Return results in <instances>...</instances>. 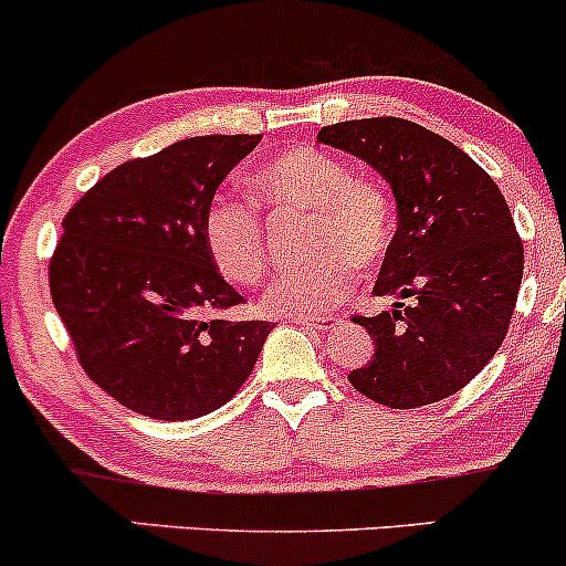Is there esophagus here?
<instances>
[{"label":"esophagus","instance_id":"34e87169","mask_svg":"<svg viewBox=\"0 0 566 566\" xmlns=\"http://www.w3.org/2000/svg\"><path fill=\"white\" fill-rule=\"evenodd\" d=\"M297 325L314 327V331H333L338 325V316H295Z\"/></svg>","mask_w":566,"mask_h":566}]
</instances>
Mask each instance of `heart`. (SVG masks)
I'll return each instance as SVG.
<instances>
[{"label":"heart","mask_w":566,"mask_h":566,"mask_svg":"<svg viewBox=\"0 0 566 566\" xmlns=\"http://www.w3.org/2000/svg\"><path fill=\"white\" fill-rule=\"evenodd\" d=\"M258 203L279 212H312V263L273 279L265 306L279 314H319L352 295L354 269L374 271L395 241V203L376 179L354 177L333 153L293 145L252 174ZM203 244L228 282L250 287L265 276L263 217L244 198H217L203 214Z\"/></svg>","instance_id":"b5f03b06"}]
</instances>
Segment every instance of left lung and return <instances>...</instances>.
Returning <instances> with one entry per match:
<instances>
[{"mask_svg": "<svg viewBox=\"0 0 566 566\" xmlns=\"http://www.w3.org/2000/svg\"><path fill=\"white\" fill-rule=\"evenodd\" d=\"M316 139L392 185L400 226L374 293L413 297L352 316L374 338V357L349 384L400 411L446 400L494 357L518 301L524 241L505 196L468 153L402 117L335 123Z\"/></svg>", "mask_w": 566, "mask_h": 566, "instance_id": "8db88e82", "label": "left lung"}]
</instances>
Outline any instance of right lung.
I'll return each mask as SVG.
<instances>
[{"label": "right lung", "instance_id": "add662e5", "mask_svg": "<svg viewBox=\"0 0 566 566\" xmlns=\"http://www.w3.org/2000/svg\"><path fill=\"white\" fill-rule=\"evenodd\" d=\"M260 134L192 136L112 169L64 217L48 265L80 365L109 397L160 421L217 411L252 374L271 322L244 303L203 244V214Z\"/></svg>", "mask_w": 566, "mask_h": 566}]
</instances>
